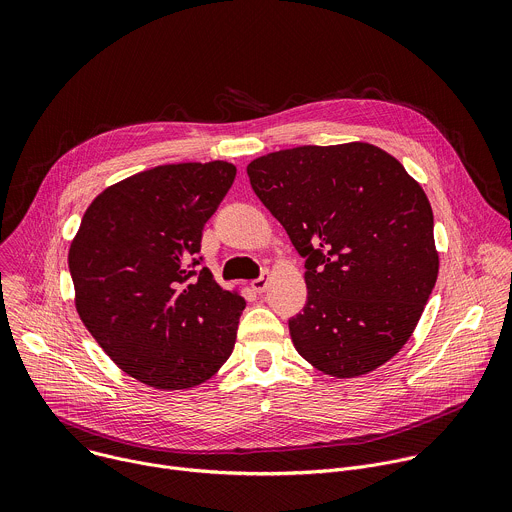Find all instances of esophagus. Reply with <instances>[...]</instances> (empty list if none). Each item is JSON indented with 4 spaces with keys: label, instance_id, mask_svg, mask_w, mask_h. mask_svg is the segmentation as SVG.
Returning <instances> with one entry per match:
<instances>
[{
    "label": "esophagus",
    "instance_id": "esophagus-1",
    "mask_svg": "<svg viewBox=\"0 0 512 512\" xmlns=\"http://www.w3.org/2000/svg\"><path fill=\"white\" fill-rule=\"evenodd\" d=\"M267 285H269V271H263L257 279L251 281V287L257 291V294H263V291L267 289Z\"/></svg>",
    "mask_w": 512,
    "mask_h": 512
}]
</instances>
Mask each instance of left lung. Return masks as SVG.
Masks as SVG:
<instances>
[{"mask_svg":"<svg viewBox=\"0 0 512 512\" xmlns=\"http://www.w3.org/2000/svg\"><path fill=\"white\" fill-rule=\"evenodd\" d=\"M251 186L306 259L296 350L338 379L367 375L413 334L437 279L421 186L371 143L302 145L247 166Z\"/></svg>","mask_w":512,"mask_h":512,"instance_id":"left-lung-1","label":"left lung"}]
</instances>
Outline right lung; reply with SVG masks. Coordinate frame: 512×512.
I'll use <instances>...</instances> for the list:
<instances>
[{"mask_svg":"<svg viewBox=\"0 0 512 512\" xmlns=\"http://www.w3.org/2000/svg\"><path fill=\"white\" fill-rule=\"evenodd\" d=\"M229 162L172 164L103 190L68 251L77 312L121 371L164 391L231 356L245 300L202 263V229L233 186Z\"/></svg>","mask_w":512,"mask_h":512,"instance_id":"1","label":"right lung"}]
</instances>
